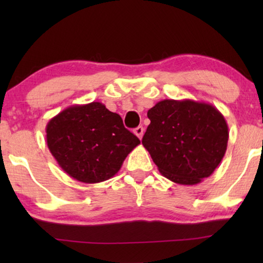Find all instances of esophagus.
<instances>
[{"mask_svg": "<svg viewBox=\"0 0 263 263\" xmlns=\"http://www.w3.org/2000/svg\"><path fill=\"white\" fill-rule=\"evenodd\" d=\"M143 133H145V129H143V127H141V125H139L138 128L134 129V134L138 136V138L141 140L142 136H143Z\"/></svg>", "mask_w": 263, "mask_h": 263, "instance_id": "34e87169", "label": "esophagus"}]
</instances>
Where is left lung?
Segmentation results:
<instances>
[{
	"instance_id": "obj_1",
	"label": "left lung",
	"mask_w": 263,
	"mask_h": 263,
	"mask_svg": "<svg viewBox=\"0 0 263 263\" xmlns=\"http://www.w3.org/2000/svg\"><path fill=\"white\" fill-rule=\"evenodd\" d=\"M142 138L164 177L194 185L210 177L225 156L229 127L217 107L192 99H164L148 110Z\"/></svg>"
}]
</instances>
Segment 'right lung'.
<instances>
[{
	"mask_svg": "<svg viewBox=\"0 0 263 263\" xmlns=\"http://www.w3.org/2000/svg\"><path fill=\"white\" fill-rule=\"evenodd\" d=\"M46 143L62 170L82 183H99L120 171L140 143L123 121L99 102L71 105L46 124Z\"/></svg>",
	"mask_w": 263,
	"mask_h": 263,
	"instance_id": "obj_1",
	"label": "right lung"
}]
</instances>
